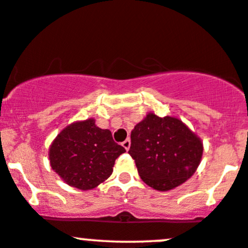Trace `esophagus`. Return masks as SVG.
I'll return each mask as SVG.
<instances>
[{"label": "esophagus", "mask_w": 248, "mask_h": 248, "mask_svg": "<svg viewBox=\"0 0 248 248\" xmlns=\"http://www.w3.org/2000/svg\"><path fill=\"white\" fill-rule=\"evenodd\" d=\"M122 146H124V148L126 149V151H128L129 147H130V140H129V139H127V140H124V142H122Z\"/></svg>", "instance_id": "obj_1"}]
</instances>
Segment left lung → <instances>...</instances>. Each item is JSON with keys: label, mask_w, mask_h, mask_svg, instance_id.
Returning <instances> with one entry per match:
<instances>
[{"label": "left lung", "mask_w": 248, "mask_h": 248, "mask_svg": "<svg viewBox=\"0 0 248 248\" xmlns=\"http://www.w3.org/2000/svg\"><path fill=\"white\" fill-rule=\"evenodd\" d=\"M128 153L140 178L156 190L175 188L197 170L202 156L200 138L181 120L148 113L130 134Z\"/></svg>", "instance_id": "8db88e82"}]
</instances>
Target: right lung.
Returning <instances> with one entry per match:
<instances>
[{
	"label": "right lung",
	"mask_w": 248,
	"mask_h": 248,
	"mask_svg": "<svg viewBox=\"0 0 248 248\" xmlns=\"http://www.w3.org/2000/svg\"><path fill=\"white\" fill-rule=\"evenodd\" d=\"M124 152L110 130L99 128L94 119H88L60 132L49 148V160L67 185L87 190L109 178L115 160Z\"/></svg>",
	"instance_id": "obj_1"
}]
</instances>
